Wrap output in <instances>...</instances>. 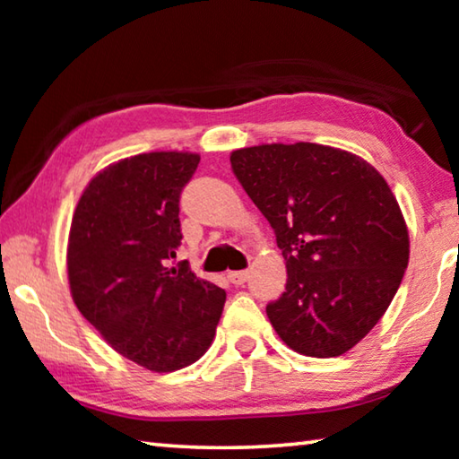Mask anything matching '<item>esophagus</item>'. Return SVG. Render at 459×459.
I'll return each instance as SVG.
<instances>
[{
	"mask_svg": "<svg viewBox=\"0 0 459 459\" xmlns=\"http://www.w3.org/2000/svg\"><path fill=\"white\" fill-rule=\"evenodd\" d=\"M227 277L232 285H243L248 279V271H230Z\"/></svg>",
	"mask_w": 459,
	"mask_h": 459,
	"instance_id": "34e87169",
	"label": "esophagus"
}]
</instances>
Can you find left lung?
<instances>
[{
  "label": "left lung",
  "instance_id": "obj_1",
  "mask_svg": "<svg viewBox=\"0 0 459 459\" xmlns=\"http://www.w3.org/2000/svg\"><path fill=\"white\" fill-rule=\"evenodd\" d=\"M248 198L275 230L287 267L267 316L291 351L330 359L383 317L409 263L397 198L368 161L317 143L230 153Z\"/></svg>",
  "mask_w": 459,
  "mask_h": 459
}]
</instances>
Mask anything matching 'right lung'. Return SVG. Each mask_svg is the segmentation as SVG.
Listing matches in <instances>:
<instances>
[{"instance_id":"add662e5","label":"right lung","mask_w":459,"mask_h":459,"mask_svg":"<svg viewBox=\"0 0 459 459\" xmlns=\"http://www.w3.org/2000/svg\"><path fill=\"white\" fill-rule=\"evenodd\" d=\"M200 155L152 152L99 172L76 204L68 283L79 312L126 359L153 372L196 362L212 344L227 293L186 263L180 194Z\"/></svg>"}]
</instances>
